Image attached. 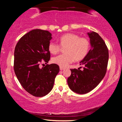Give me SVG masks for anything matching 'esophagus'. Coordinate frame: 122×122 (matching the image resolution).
<instances>
[{"mask_svg": "<svg viewBox=\"0 0 122 122\" xmlns=\"http://www.w3.org/2000/svg\"><path fill=\"white\" fill-rule=\"evenodd\" d=\"M65 69V68H64L63 67H60V71H63V70H64Z\"/></svg>", "mask_w": 122, "mask_h": 122, "instance_id": "1", "label": "esophagus"}]
</instances>
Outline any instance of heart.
Listing matches in <instances>:
<instances>
[{"mask_svg": "<svg viewBox=\"0 0 122 122\" xmlns=\"http://www.w3.org/2000/svg\"><path fill=\"white\" fill-rule=\"evenodd\" d=\"M60 46L65 47V54L54 57L52 62L62 67H66L73 62L81 61L85 57L89 50L90 43L87 39L80 38L77 35L67 33L59 39ZM61 49L59 45L51 42L48 45V51L52 54L58 53Z\"/></svg>", "mask_w": 122, "mask_h": 122, "instance_id": "1", "label": "heart"}]
</instances>
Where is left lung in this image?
<instances>
[{
  "mask_svg": "<svg viewBox=\"0 0 122 122\" xmlns=\"http://www.w3.org/2000/svg\"><path fill=\"white\" fill-rule=\"evenodd\" d=\"M87 34L91 49L80 62L83 68L71 69V75L67 79L69 88L79 94L88 93L100 83L106 75L109 59L108 49L103 39L95 32Z\"/></svg>",
  "mask_w": 122,
  "mask_h": 122,
  "instance_id": "left-lung-1",
  "label": "left lung"
}]
</instances>
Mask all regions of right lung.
Masks as SVG:
<instances>
[{
	"label": "right lung",
	"mask_w": 122,
	"mask_h": 122,
	"mask_svg": "<svg viewBox=\"0 0 122 122\" xmlns=\"http://www.w3.org/2000/svg\"><path fill=\"white\" fill-rule=\"evenodd\" d=\"M52 39L47 30H33L25 34L16 45L14 70L24 89L36 97L48 94L53 87L60 68L56 64L40 68L43 60L48 63L51 57L48 45Z\"/></svg>",
	"instance_id": "1"
}]
</instances>
